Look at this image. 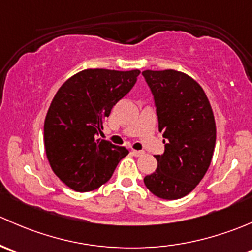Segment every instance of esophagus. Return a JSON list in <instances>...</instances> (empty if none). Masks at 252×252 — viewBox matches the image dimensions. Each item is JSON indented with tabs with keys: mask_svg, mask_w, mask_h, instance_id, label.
<instances>
[{
	"mask_svg": "<svg viewBox=\"0 0 252 252\" xmlns=\"http://www.w3.org/2000/svg\"><path fill=\"white\" fill-rule=\"evenodd\" d=\"M131 153L135 156V157H140V156L144 155V151H136V150H131Z\"/></svg>",
	"mask_w": 252,
	"mask_h": 252,
	"instance_id": "1",
	"label": "esophagus"
}]
</instances>
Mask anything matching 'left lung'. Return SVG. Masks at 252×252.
<instances>
[{
	"instance_id": "left-lung-1",
	"label": "left lung",
	"mask_w": 252,
	"mask_h": 252,
	"mask_svg": "<svg viewBox=\"0 0 252 252\" xmlns=\"http://www.w3.org/2000/svg\"><path fill=\"white\" fill-rule=\"evenodd\" d=\"M155 100L164 153L155 155L158 166L145 176L146 187L166 200L185 197L195 189L211 163L216 126L203 88L175 70L142 72Z\"/></svg>"
}]
</instances>
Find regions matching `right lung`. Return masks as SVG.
Returning <instances> with one entry per match:
<instances>
[{"label": "right lung", "instance_id": "obj_1", "mask_svg": "<svg viewBox=\"0 0 252 252\" xmlns=\"http://www.w3.org/2000/svg\"><path fill=\"white\" fill-rule=\"evenodd\" d=\"M139 70L89 68L55 94L44 121V147L54 174L73 190L99 189L129 151L99 139L104 119L136 83Z\"/></svg>", "mask_w": 252, "mask_h": 252}]
</instances>
